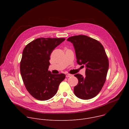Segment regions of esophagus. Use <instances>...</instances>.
<instances>
[{
	"label": "esophagus",
	"mask_w": 129,
	"mask_h": 129,
	"mask_svg": "<svg viewBox=\"0 0 129 129\" xmlns=\"http://www.w3.org/2000/svg\"><path fill=\"white\" fill-rule=\"evenodd\" d=\"M72 75H70V74H67L66 76V78H69V77H72Z\"/></svg>",
	"instance_id": "34e87169"
}]
</instances>
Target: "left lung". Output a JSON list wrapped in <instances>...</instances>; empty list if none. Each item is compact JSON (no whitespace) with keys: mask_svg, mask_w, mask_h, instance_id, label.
Wrapping results in <instances>:
<instances>
[{"mask_svg":"<svg viewBox=\"0 0 129 129\" xmlns=\"http://www.w3.org/2000/svg\"><path fill=\"white\" fill-rule=\"evenodd\" d=\"M74 46L77 63L86 67L85 77L75 75L79 80L74 87V93L82 100L96 96L106 80L109 60L103 45L98 40L85 35L70 37L67 40Z\"/></svg>","mask_w":129,"mask_h":129,"instance_id":"obj_1","label":"left lung"}]
</instances>
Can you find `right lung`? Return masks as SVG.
I'll list each match as a JSON object with an SVG mask.
<instances>
[{
	"label": "right lung",
	"mask_w": 129,
	"mask_h": 129,
	"mask_svg": "<svg viewBox=\"0 0 129 129\" xmlns=\"http://www.w3.org/2000/svg\"><path fill=\"white\" fill-rule=\"evenodd\" d=\"M65 38H40L26 45L20 61V73L25 88L35 99L46 101L58 91L65 79L63 73L56 75L48 71L53 50Z\"/></svg>",
	"instance_id": "obj_1"
}]
</instances>
